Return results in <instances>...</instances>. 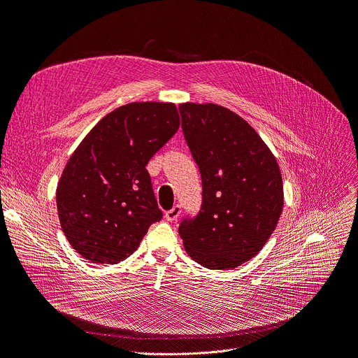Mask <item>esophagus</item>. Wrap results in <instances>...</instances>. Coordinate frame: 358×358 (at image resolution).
<instances>
[{
  "mask_svg": "<svg viewBox=\"0 0 358 358\" xmlns=\"http://www.w3.org/2000/svg\"><path fill=\"white\" fill-rule=\"evenodd\" d=\"M181 213V206L180 205H176L173 209H169L165 212V220L168 222H174L178 220V216Z\"/></svg>",
  "mask_w": 358,
  "mask_h": 358,
  "instance_id": "34e87169",
  "label": "esophagus"
}]
</instances>
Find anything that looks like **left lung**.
I'll return each instance as SVG.
<instances>
[{
	"instance_id": "left-lung-1",
	"label": "left lung",
	"mask_w": 358,
	"mask_h": 358,
	"mask_svg": "<svg viewBox=\"0 0 358 358\" xmlns=\"http://www.w3.org/2000/svg\"><path fill=\"white\" fill-rule=\"evenodd\" d=\"M181 127L201 177V206L178 227L185 252L231 271L266 244L284 206L278 162L256 130L216 103H181Z\"/></svg>"
}]
</instances>
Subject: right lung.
I'll return each instance as SVG.
<instances>
[{
	"instance_id": "add662e5",
	"label": "right lung",
	"mask_w": 358,
	"mask_h": 358,
	"mask_svg": "<svg viewBox=\"0 0 358 358\" xmlns=\"http://www.w3.org/2000/svg\"><path fill=\"white\" fill-rule=\"evenodd\" d=\"M180 127L174 103L131 102L105 115L69 159L57 187L59 224L92 263H120L161 221L148 162Z\"/></svg>"
}]
</instances>
